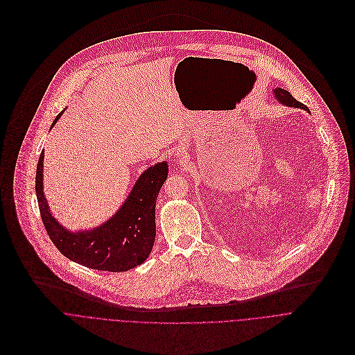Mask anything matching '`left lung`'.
I'll list each match as a JSON object with an SVG mask.
<instances>
[{
  "mask_svg": "<svg viewBox=\"0 0 355 355\" xmlns=\"http://www.w3.org/2000/svg\"><path fill=\"white\" fill-rule=\"evenodd\" d=\"M274 95H275V99H278L282 105H286V106H290V107H298V109H304V110H308L309 112V109L304 105V103H301V102H298L288 91H286V89H282V88H275L274 89Z\"/></svg>",
  "mask_w": 355,
  "mask_h": 355,
  "instance_id": "1",
  "label": "left lung"
}]
</instances>
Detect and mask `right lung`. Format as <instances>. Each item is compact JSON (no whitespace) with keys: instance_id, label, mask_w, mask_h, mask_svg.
Wrapping results in <instances>:
<instances>
[{"instance_id":"obj_1","label":"right lung","mask_w":355,"mask_h":355,"mask_svg":"<svg viewBox=\"0 0 355 355\" xmlns=\"http://www.w3.org/2000/svg\"><path fill=\"white\" fill-rule=\"evenodd\" d=\"M62 112L57 114L51 127ZM43 158L44 151L39 157L35 187L43 225L55 248L67 259L95 270L127 271L144 263L155 242V204L168 178V164L164 161L146 169L124 204L105 224L71 232L50 212L43 193Z\"/></svg>"}]
</instances>
